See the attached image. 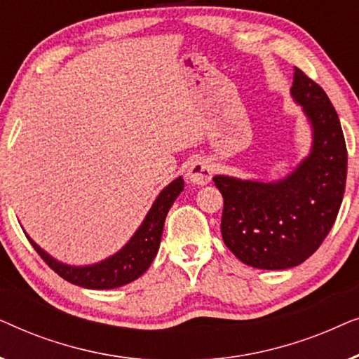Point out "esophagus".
I'll use <instances>...</instances> for the list:
<instances>
[{
  "instance_id": "34e87169",
  "label": "esophagus",
  "mask_w": 359,
  "mask_h": 359,
  "mask_svg": "<svg viewBox=\"0 0 359 359\" xmlns=\"http://www.w3.org/2000/svg\"><path fill=\"white\" fill-rule=\"evenodd\" d=\"M214 168L205 158H196L188 166V178L194 184H208L212 180Z\"/></svg>"
}]
</instances>
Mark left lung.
I'll use <instances>...</instances> for the list:
<instances>
[{
  "label": "left lung",
  "mask_w": 359,
  "mask_h": 359,
  "mask_svg": "<svg viewBox=\"0 0 359 359\" xmlns=\"http://www.w3.org/2000/svg\"><path fill=\"white\" fill-rule=\"evenodd\" d=\"M291 93L312 122V154L279 183L214 178L224 198V243L240 262L259 269L297 266L316 253L345 194L348 151L335 107L297 67Z\"/></svg>",
  "instance_id": "left-lung-1"
}]
</instances>
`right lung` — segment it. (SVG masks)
Returning <instances> with one entry per match:
<instances>
[{"label":"right lung","instance_id":"add662e5","mask_svg":"<svg viewBox=\"0 0 359 359\" xmlns=\"http://www.w3.org/2000/svg\"><path fill=\"white\" fill-rule=\"evenodd\" d=\"M183 188L184 183L181 178L175 180L170 186H166L158 198H156L154 205H151L150 212L147 214L140 229L130 238V242L119 253H116L114 257L107 258L97 264H93V266L73 268L58 263L48 257L43 250L39 248L31 238H27L34 250L39 253V257L65 281L86 289L121 287L142 276L149 269L151 262H154L160 247L166 214H168L170 208L173 205L175 199L178 198Z\"/></svg>","mask_w":359,"mask_h":359}]
</instances>
